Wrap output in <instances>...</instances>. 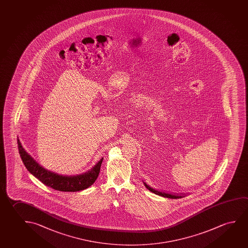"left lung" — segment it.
<instances>
[{"instance_id": "8db88e82", "label": "left lung", "mask_w": 248, "mask_h": 248, "mask_svg": "<svg viewBox=\"0 0 248 248\" xmlns=\"http://www.w3.org/2000/svg\"><path fill=\"white\" fill-rule=\"evenodd\" d=\"M144 183V182H143ZM144 186L147 189H149V191H152L155 194L159 195L160 197H164V198H172V199H177V198H184V196H177V195H171L170 193H166V192H161V191H156L155 189H153L152 187L149 186L147 184L144 183Z\"/></svg>"}]
</instances>
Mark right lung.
I'll return each mask as SVG.
<instances>
[{
	"label": "right lung",
	"mask_w": 248,
	"mask_h": 248,
	"mask_svg": "<svg viewBox=\"0 0 248 248\" xmlns=\"http://www.w3.org/2000/svg\"><path fill=\"white\" fill-rule=\"evenodd\" d=\"M18 148L21 160L23 161L25 167L31 174L39 179L43 184L47 186L53 188L54 190L60 191H82L91 186L95 182L99 176V170L103 158H101L95 166L88 170V171L77 174V175H61L57 172L50 171L42 167L38 161L31 156L25 150L22 145L18 139Z\"/></svg>",
	"instance_id": "obj_1"
}]
</instances>
